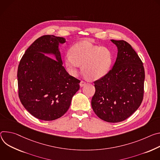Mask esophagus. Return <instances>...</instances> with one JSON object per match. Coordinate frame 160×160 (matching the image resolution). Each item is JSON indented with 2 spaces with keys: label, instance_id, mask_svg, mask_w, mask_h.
<instances>
[{
  "label": "esophagus",
  "instance_id": "34e87169",
  "mask_svg": "<svg viewBox=\"0 0 160 160\" xmlns=\"http://www.w3.org/2000/svg\"><path fill=\"white\" fill-rule=\"evenodd\" d=\"M86 84V82L85 81H81L80 82V84H79V85H80L81 87H83V86H85Z\"/></svg>",
  "mask_w": 160,
  "mask_h": 160
}]
</instances>
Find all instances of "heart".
Here are the masks:
<instances>
[{"instance_id":"1","label":"heart","mask_w":160,"mask_h":160,"mask_svg":"<svg viewBox=\"0 0 160 160\" xmlns=\"http://www.w3.org/2000/svg\"><path fill=\"white\" fill-rule=\"evenodd\" d=\"M70 55L64 59L67 72L76 76L80 65L84 74L91 80H97L107 75L112 63L111 51L106 47H99L89 41H83L70 48Z\"/></svg>"}]
</instances>
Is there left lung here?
<instances>
[{
  "label": "left lung",
  "instance_id": "8db88e82",
  "mask_svg": "<svg viewBox=\"0 0 160 160\" xmlns=\"http://www.w3.org/2000/svg\"><path fill=\"white\" fill-rule=\"evenodd\" d=\"M111 41L118 48L117 58L108 74L94 82L92 106L101 119L118 122L129 118L142 102L145 72L130 44L123 40Z\"/></svg>",
  "mask_w": 160,
  "mask_h": 160
}]
</instances>
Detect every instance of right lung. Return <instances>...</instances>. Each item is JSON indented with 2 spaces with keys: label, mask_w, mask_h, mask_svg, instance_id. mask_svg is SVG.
Wrapping results in <instances>:
<instances>
[{
  "label": "right lung",
  "mask_w": 160,
  "mask_h": 160,
  "mask_svg": "<svg viewBox=\"0 0 160 160\" xmlns=\"http://www.w3.org/2000/svg\"><path fill=\"white\" fill-rule=\"evenodd\" d=\"M65 39L46 35L26 50L18 68L20 100L33 116L44 121L62 117L79 90L80 80L70 76L63 66L59 44ZM44 54L55 55L56 60Z\"/></svg>",
  "instance_id": "1"
}]
</instances>
